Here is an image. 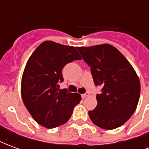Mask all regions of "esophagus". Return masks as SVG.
Wrapping results in <instances>:
<instances>
[{"instance_id": "1", "label": "esophagus", "mask_w": 149, "mask_h": 149, "mask_svg": "<svg viewBox=\"0 0 149 149\" xmlns=\"http://www.w3.org/2000/svg\"><path fill=\"white\" fill-rule=\"evenodd\" d=\"M88 96V93H84V94H82L81 95V97L84 99V98H85V97H87Z\"/></svg>"}]
</instances>
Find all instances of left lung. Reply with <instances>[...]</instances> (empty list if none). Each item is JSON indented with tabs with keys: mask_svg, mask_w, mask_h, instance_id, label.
I'll return each mask as SVG.
<instances>
[{
	"mask_svg": "<svg viewBox=\"0 0 149 149\" xmlns=\"http://www.w3.org/2000/svg\"><path fill=\"white\" fill-rule=\"evenodd\" d=\"M77 49L91 67L95 84L102 87L97 95L96 109L88 112L91 120L106 130L118 128L137 107L141 83L136 72L121 52L109 44Z\"/></svg>",
	"mask_w": 149,
	"mask_h": 149,
	"instance_id": "left-lung-1",
	"label": "left lung"
}]
</instances>
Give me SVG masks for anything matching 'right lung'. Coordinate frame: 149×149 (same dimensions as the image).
Returning <instances> with one entry per match:
<instances>
[{
	"mask_svg": "<svg viewBox=\"0 0 149 149\" xmlns=\"http://www.w3.org/2000/svg\"><path fill=\"white\" fill-rule=\"evenodd\" d=\"M76 60H81V56L75 47L45 40L26 63L21 78V98L33 118L45 128L65 124L81 101L77 93L56 88L64 81L62 68Z\"/></svg>",
	"mask_w": 149,
	"mask_h": 149,
	"instance_id": "obj_1",
	"label": "right lung"
}]
</instances>
